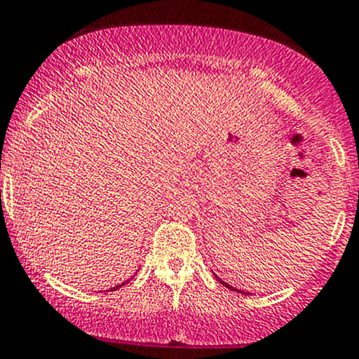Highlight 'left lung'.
Wrapping results in <instances>:
<instances>
[{"mask_svg":"<svg viewBox=\"0 0 359 359\" xmlns=\"http://www.w3.org/2000/svg\"><path fill=\"white\" fill-rule=\"evenodd\" d=\"M216 280H217V281H219V283H223V287H226V289H230V290H236V292H241V294H250V292H244V290H239V289H233V287H232V285H229V283H225V281L221 280V278H217V276H216Z\"/></svg>","mask_w":359,"mask_h":359,"instance_id":"left-lung-1","label":"left lung"}]
</instances>
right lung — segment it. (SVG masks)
I'll use <instances>...</instances> for the list:
<instances>
[{
    "label": "right lung",
    "instance_id": "right-lung-1",
    "mask_svg": "<svg viewBox=\"0 0 359 359\" xmlns=\"http://www.w3.org/2000/svg\"><path fill=\"white\" fill-rule=\"evenodd\" d=\"M122 285H126V283H122ZM122 285H116V287H113L111 290H116V289H120V287H122Z\"/></svg>",
    "mask_w": 359,
    "mask_h": 359
}]
</instances>
